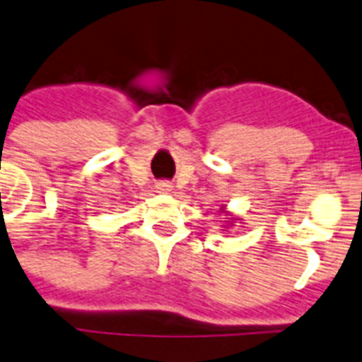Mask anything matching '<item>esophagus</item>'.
Instances as JSON below:
<instances>
[{
    "label": "esophagus",
    "mask_w": 362,
    "mask_h": 362,
    "mask_svg": "<svg viewBox=\"0 0 362 362\" xmlns=\"http://www.w3.org/2000/svg\"><path fill=\"white\" fill-rule=\"evenodd\" d=\"M158 192H161V194H167V192L172 190V185L168 183V181H160V183L156 185Z\"/></svg>",
    "instance_id": "1"
}]
</instances>
